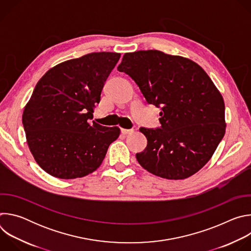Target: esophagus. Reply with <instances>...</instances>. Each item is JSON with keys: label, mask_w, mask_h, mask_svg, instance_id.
<instances>
[{"label": "esophagus", "mask_w": 251, "mask_h": 251, "mask_svg": "<svg viewBox=\"0 0 251 251\" xmlns=\"http://www.w3.org/2000/svg\"><path fill=\"white\" fill-rule=\"evenodd\" d=\"M121 133L123 135H128V134L133 133V130H131V129H121Z\"/></svg>", "instance_id": "34e87169"}]
</instances>
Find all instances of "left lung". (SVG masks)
Instances as JSON below:
<instances>
[{"label": "left lung", "instance_id": "1", "mask_svg": "<svg viewBox=\"0 0 251 251\" xmlns=\"http://www.w3.org/2000/svg\"><path fill=\"white\" fill-rule=\"evenodd\" d=\"M117 69L136 82L149 104L162 109L161 128H140L148 144L136 154L139 164L168 180L199 172L226 126L224 98L205 71L189 58L156 50L125 53Z\"/></svg>", "mask_w": 251, "mask_h": 251}]
</instances>
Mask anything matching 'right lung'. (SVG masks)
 <instances>
[{"instance_id":"obj_1","label":"right lung","mask_w":251,"mask_h":251,"mask_svg":"<svg viewBox=\"0 0 251 251\" xmlns=\"http://www.w3.org/2000/svg\"><path fill=\"white\" fill-rule=\"evenodd\" d=\"M120 55L92 52L63 61L35 85L23 125L35 162L52 176L69 180L94 172L119 137L118 127L89 120Z\"/></svg>"}]
</instances>
